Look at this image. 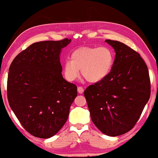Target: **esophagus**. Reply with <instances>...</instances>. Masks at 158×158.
I'll use <instances>...</instances> for the list:
<instances>
[{
  "mask_svg": "<svg viewBox=\"0 0 158 158\" xmlns=\"http://www.w3.org/2000/svg\"><path fill=\"white\" fill-rule=\"evenodd\" d=\"M77 90H78V92L79 93V94H82V93L84 92V88L81 86H78V88H77Z\"/></svg>",
  "mask_w": 158,
  "mask_h": 158,
  "instance_id": "1",
  "label": "esophagus"
}]
</instances>
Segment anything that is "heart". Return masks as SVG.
Returning a JSON list of instances; mask_svg holds the SVG:
<instances>
[{
  "label": "heart",
  "instance_id": "b5f03b06",
  "mask_svg": "<svg viewBox=\"0 0 158 158\" xmlns=\"http://www.w3.org/2000/svg\"><path fill=\"white\" fill-rule=\"evenodd\" d=\"M114 60V53L107 46L77 48L71 55V61L64 62V75L69 81H74L81 70L82 76L86 81L96 83L110 74Z\"/></svg>",
  "mask_w": 158,
  "mask_h": 158
}]
</instances>
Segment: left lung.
<instances>
[{"instance_id": "1", "label": "left lung", "mask_w": 158, "mask_h": 158, "mask_svg": "<svg viewBox=\"0 0 158 158\" xmlns=\"http://www.w3.org/2000/svg\"><path fill=\"white\" fill-rule=\"evenodd\" d=\"M116 53L112 70L84 91L91 119L109 136L134 127L150 97L148 66L139 53L117 41L105 40Z\"/></svg>"}]
</instances>
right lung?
<instances>
[{"mask_svg": "<svg viewBox=\"0 0 158 158\" xmlns=\"http://www.w3.org/2000/svg\"><path fill=\"white\" fill-rule=\"evenodd\" d=\"M71 39L39 41L19 53L9 67L7 97L23 127L33 136L49 138L67 120L77 86L61 74L59 55Z\"/></svg>", "mask_w": 158, "mask_h": 158, "instance_id": "1", "label": "right lung"}]
</instances>
